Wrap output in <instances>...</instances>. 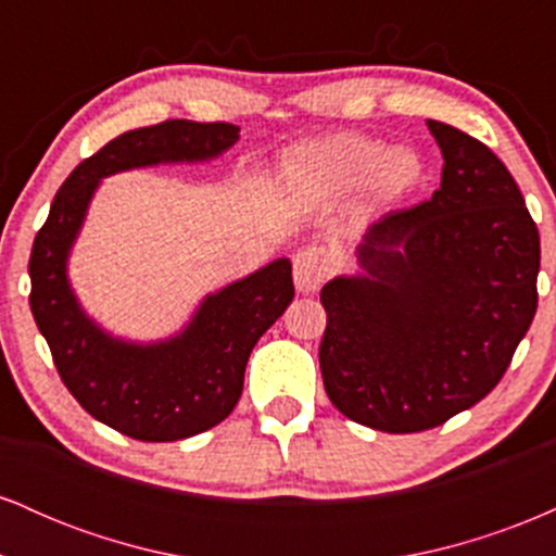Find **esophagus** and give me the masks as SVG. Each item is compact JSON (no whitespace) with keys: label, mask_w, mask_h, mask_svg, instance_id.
I'll return each instance as SVG.
<instances>
[{"label":"esophagus","mask_w":556,"mask_h":556,"mask_svg":"<svg viewBox=\"0 0 556 556\" xmlns=\"http://www.w3.org/2000/svg\"><path fill=\"white\" fill-rule=\"evenodd\" d=\"M331 269H334V258L329 256L327 248L308 245L300 248L292 258V277H295V287L305 295L318 292V287L329 279Z\"/></svg>","instance_id":"obj_1"}]
</instances>
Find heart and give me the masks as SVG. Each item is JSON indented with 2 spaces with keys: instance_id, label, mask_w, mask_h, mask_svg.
<instances>
[{
  "instance_id": "1",
  "label": "heart",
  "mask_w": 556,
  "mask_h": 556,
  "mask_svg": "<svg viewBox=\"0 0 556 556\" xmlns=\"http://www.w3.org/2000/svg\"><path fill=\"white\" fill-rule=\"evenodd\" d=\"M424 164L413 149H389L384 140L361 132H337L305 146L295 156L300 188L321 201H344L363 193L374 206H392L418 188Z\"/></svg>"
}]
</instances>
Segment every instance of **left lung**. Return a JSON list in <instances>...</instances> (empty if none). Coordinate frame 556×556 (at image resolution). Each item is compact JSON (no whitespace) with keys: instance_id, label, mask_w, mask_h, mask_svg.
<instances>
[{"instance_id":"left-lung-1","label":"left lung","mask_w":556,"mask_h":556,"mask_svg":"<svg viewBox=\"0 0 556 556\" xmlns=\"http://www.w3.org/2000/svg\"><path fill=\"white\" fill-rule=\"evenodd\" d=\"M426 125L444 156L439 190L374 222L361 271L321 290L324 389L387 433L433 429L486 397L539 305L541 240L518 182L481 140Z\"/></svg>"}]
</instances>
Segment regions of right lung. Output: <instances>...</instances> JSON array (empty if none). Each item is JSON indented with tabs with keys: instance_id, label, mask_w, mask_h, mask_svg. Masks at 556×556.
Returning a JSON list of instances; mask_svg holds the SVG:
<instances>
[{
	"instance_id": "right-lung-1",
	"label": "right lung",
	"mask_w": 556,
	"mask_h": 556,
	"mask_svg": "<svg viewBox=\"0 0 556 556\" xmlns=\"http://www.w3.org/2000/svg\"><path fill=\"white\" fill-rule=\"evenodd\" d=\"M240 127L167 119L123 132L73 169L30 251V311L56 371L96 420L140 442H177L222 424L242 394L251 350L295 298L290 258H277L201 300L190 321L159 342H130L83 311L67 261L104 177L156 164L212 162Z\"/></svg>"
}]
</instances>
